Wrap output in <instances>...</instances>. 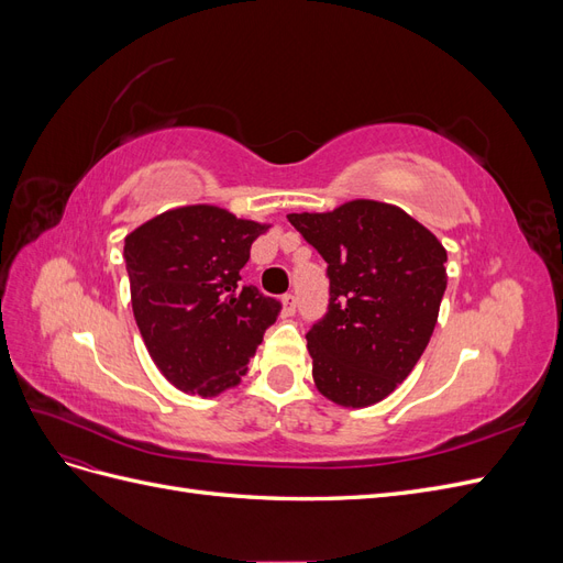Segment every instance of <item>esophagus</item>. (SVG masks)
<instances>
[{"label":"esophagus","instance_id":"34e87169","mask_svg":"<svg viewBox=\"0 0 563 563\" xmlns=\"http://www.w3.org/2000/svg\"><path fill=\"white\" fill-rule=\"evenodd\" d=\"M296 310H298L296 296H294V294H286V296L282 298V314H284V317H291V314H296Z\"/></svg>","mask_w":563,"mask_h":563}]
</instances>
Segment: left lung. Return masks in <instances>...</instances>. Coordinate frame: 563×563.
<instances>
[{
    "mask_svg": "<svg viewBox=\"0 0 563 563\" xmlns=\"http://www.w3.org/2000/svg\"><path fill=\"white\" fill-rule=\"evenodd\" d=\"M288 223L329 265V310L305 335L317 389L350 408L385 399L430 343L446 249L399 207L371 199L288 213Z\"/></svg>",
    "mask_w": 563,
    "mask_h": 563,
    "instance_id": "1",
    "label": "left lung"
}]
</instances>
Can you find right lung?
<instances>
[{"label": "right lung", "instance_id": "obj_1", "mask_svg": "<svg viewBox=\"0 0 563 563\" xmlns=\"http://www.w3.org/2000/svg\"><path fill=\"white\" fill-rule=\"evenodd\" d=\"M267 225L197 203L155 216L124 240L131 305L152 362L180 391L234 387L282 302L242 282Z\"/></svg>", "mask_w": 563, "mask_h": 563}]
</instances>
